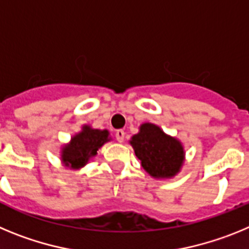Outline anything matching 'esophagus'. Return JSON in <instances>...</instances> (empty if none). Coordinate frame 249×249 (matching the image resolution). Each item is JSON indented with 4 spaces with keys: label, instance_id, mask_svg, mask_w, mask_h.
Here are the masks:
<instances>
[{
    "label": "esophagus",
    "instance_id": "34e87169",
    "mask_svg": "<svg viewBox=\"0 0 249 249\" xmlns=\"http://www.w3.org/2000/svg\"><path fill=\"white\" fill-rule=\"evenodd\" d=\"M124 135H126V133H124L123 129H117V131H116V138H117L118 142H123V141H124Z\"/></svg>",
    "mask_w": 249,
    "mask_h": 249
}]
</instances>
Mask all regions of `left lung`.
Instances as JSON below:
<instances>
[{
  "instance_id": "8db88e82",
  "label": "left lung",
  "mask_w": 249,
  "mask_h": 249,
  "mask_svg": "<svg viewBox=\"0 0 249 249\" xmlns=\"http://www.w3.org/2000/svg\"><path fill=\"white\" fill-rule=\"evenodd\" d=\"M131 144L141 164L152 177H173L182 167L183 147L179 141L169 137L160 127L144 123L132 137Z\"/></svg>"
}]
</instances>
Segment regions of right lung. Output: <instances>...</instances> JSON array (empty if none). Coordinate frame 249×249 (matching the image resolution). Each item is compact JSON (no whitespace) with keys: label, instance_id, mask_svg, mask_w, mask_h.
<instances>
[{"label":"right lung","instance_id":"right-lung-1","mask_svg":"<svg viewBox=\"0 0 249 249\" xmlns=\"http://www.w3.org/2000/svg\"><path fill=\"white\" fill-rule=\"evenodd\" d=\"M107 141L108 131L92 129L85 126L83 131L74 136L71 143L63 148V162L72 168H80L89 162V158L97 155L98 148Z\"/></svg>","mask_w":249,"mask_h":249}]
</instances>
